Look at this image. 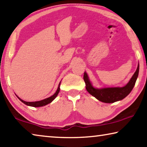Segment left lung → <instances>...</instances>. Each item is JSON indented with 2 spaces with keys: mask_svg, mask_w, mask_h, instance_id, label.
Returning <instances> with one entry per match:
<instances>
[{
  "mask_svg": "<svg viewBox=\"0 0 147 147\" xmlns=\"http://www.w3.org/2000/svg\"><path fill=\"white\" fill-rule=\"evenodd\" d=\"M139 64L133 76L126 85L123 87L114 88H96L93 86L86 72H84V80L86 83V88L89 94L95 97L97 100L104 103H113L115 102L123 100L130 94L135 86L136 80L138 77Z\"/></svg>",
  "mask_w": 147,
  "mask_h": 147,
  "instance_id": "1",
  "label": "left lung"
}]
</instances>
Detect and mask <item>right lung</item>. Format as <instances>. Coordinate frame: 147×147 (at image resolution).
<instances>
[{
  "mask_svg": "<svg viewBox=\"0 0 147 147\" xmlns=\"http://www.w3.org/2000/svg\"><path fill=\"white\" fill-rule=\"evenodd\" d=\"M60 84H61V82L59 84V86L58 87V89H57L56 93H54L53 95H52L51 96H50V97H49V98L43 99V100H42L36 101V102H26V101H24L23 100H22V99L20 98L18 96H17V98H18L19 100L22 102H23L24 104H26V105H27V106H32V107H41V106H46L47 104L52 102H53L54 100V99L56 98L57 95H58V93H59V90H60V88H59V86H60Z\"/></svg>",
  "mask_w": 147,
  "mask_h": 147,
  "instance_id": "right-lung-1",
  "label": "right lung"
}]
</instances>
